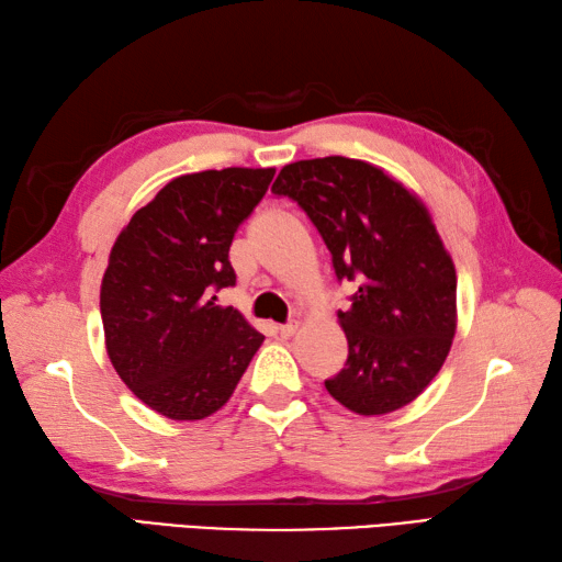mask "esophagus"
<instances>
[{
	"label": "esophagus",
	"instance_id": "1",
	"mask_svg": "<svg viewBox=\"0 0 562 562\" xmlns=\"http://www.w3.org/2000/svg\"><path fill=\"white\" fill-rule=\"evenodd\" d=\"M295 329H297V323H285V325L279 327V337L281 339H291L295 335Z\"/></svg>",
	"mask_w": 562,
	"mask_h": 562
}]
</instances>
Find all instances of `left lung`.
<instances>
[{
    "label": "left lung",
    "mask_w": 562,
    "mask_h": 562,
    "mask_svg": "<svg viewBox=\"0 0 562 562\" xmlns=\"http://www.w3.org/2000/svg\"><path fill=\"white\" fill-rule=\"evenodd\" d=\"M271 191L311 217L337 281L359 283L339 311L349 357L327 393L359 415L412 403L456 331V269L427 209L383 169L349 157L285 165Z\"/></svg>",
    "instance_id": "8db88e82"
}]
</instances>
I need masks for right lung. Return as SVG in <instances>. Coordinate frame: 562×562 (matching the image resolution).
<instances>
[{"label": "right lung", "mask_w": 562, "mask_h": 562, "mask_svg": "<svg viewBox=\"0 0 562 562\" xmlns=\"http://www.w3.org/2000/svg\"><path fill=\"white\" fill-rule=\"evenodd\" d=\"M273 175L227 167L171 179L111 249L101 281L109 359L159 415H213L265 341L235 307L217 305L215 293L235 285L227 251Z\"/></svg>", "instance_id": "add662e5"}]
</instances>
